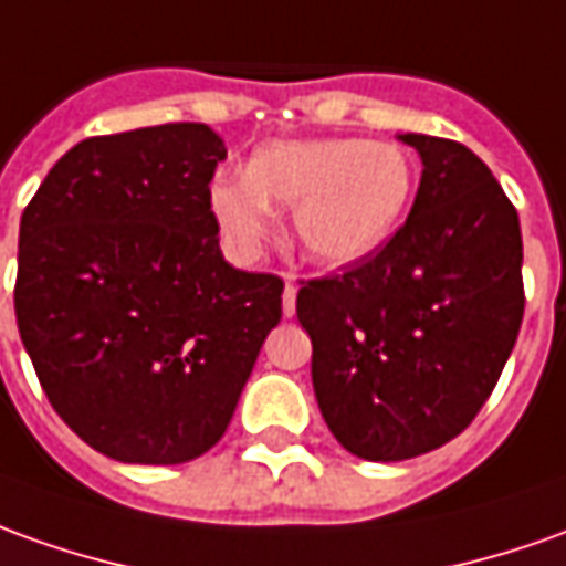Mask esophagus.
Returning a JSON list of instances; mask_svg holds the SVG:
<instances>
[{"label": "esophagus", "instance_id": "obj_1", "mask_svg": "<svg viewBox=\"0 0 566 566\" xmlns=\"http://www.w3.org/2000/svg\"><path fill=\"white\" fill-rule=\"evenodd\" d=\"M283 280H286V290H283V314L292 317V314H295V295H298V290H295L292 274H283Z\"/></svg>", "mask_w": 566, "mask_h": 566}]
</instances>
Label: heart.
Returning a JSON list of instances; mask_svg holds the SVG:
<instances>
[{
  "mask_svg": "<svg viewBox=\"0 0 566 566\" xmlns=\"http://www.w3.org/2000/svg\"><path fill=\"white\" fill-rule=\"evenodd\" d=\"M412 159L395 142L317 138L264 144L245 171L218 175L209 206L233 252L252 255L292 206L295 237L311 259L350 264L379 249L407 209Z\"/></svg>",
  "mask_w": 566,
  "mask_h": 566,
  "instance_id": "1",
  "label": "heart"
}]
</instances>
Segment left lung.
Instances as JSON below:
<instances>
[{
    "instance_id": "obj_1",
    "label": "left lung",
    "mask_w": 566,
    "mask_h": 566,
    "mask_svg": "<svg viewBox=\"0 0 566 566\" xmlns=\"http://www.w3.org/2000/svg\"><path fill=\"white\" fill-rule=\"evenodd\" d=\"M422 181L391 240L298 280L311 379L335 440L369 462L431 453L493 395L524 321L517 209L465 144L400 135Z\"/></svg>"
}]
</instances>
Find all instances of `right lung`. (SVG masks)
<instances>
[{
	"label": "right lung",
	"mask_w": 566,
	"mask_h": 566,
	"mask_svg": "<svg viewBox=\"0 0 566 566\" xmlns=\"http://www.w3.org/2000/svg\"><path fill=\"white\" fill-rule=\"evenodd\" d=\"M224 157L202 123L95 135L23 209V348L54 412L116 462L212 450L283 314V280L218 249L209 181Z\"/></svg>",
	"instance_id": "obj_1"
}]
</instances>
